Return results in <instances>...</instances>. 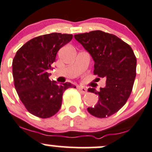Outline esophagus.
Returning a JSON list of instances; mask_svg holds the SVG:
<instances>
[{
  "mask_svg": "<svg viewBox=\"0 0 152 152\" xmlns=\"http://www.w3.org/2000/svg\"><path fill=\"white\" fill-rule=\"evenodd\" d=\"M78 89H79V92H80L81 93H82V94H86L87 92V89L86 88H84V87H78Z\"/></svg>",
  "mask_w": 152,
  "mask_h": 152,
  "instance_id": "34e87169",
  "label": "esophagus"
}]
</instances>
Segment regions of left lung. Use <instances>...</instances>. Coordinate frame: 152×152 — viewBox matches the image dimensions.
<instances>
[{"instance_id": "8db88e82", "label": "left lung", "mask_w": 152, "mask_h": 152, "mask_svg": "<svg viewBox=\"0 0 152 152\" xmlns=\"http://www.w3.org/2000/svg\"><path fill=\"white\" fill-rule=\"evenodd\" d=\"M74 38L92 56L94 74L106 79L104 88L88 89L99 100L87 111L97 118L111 116L125 104L132 92L137 63L133 51L117 36L101 30L76 34Z\"/></svg>"}]
</instances>
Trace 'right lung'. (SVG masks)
Returning <instances> with one entry per match:
<instances>
[{"mask_svg":"<svg viewBox=\"0 0 152 152\" xmlns=\"http://www.w3.org/2000/svg\"><path fill=\"white\" fill-rule=\"evenodd\" d=\"M73 38L71 34L52 33L25 43L16 53L12 62L14 87L28 111L42 119L58 112L63 92L75 86L69 82L57 84L50 81L48 71L52 69L57 52Z\"/></svg>","mask_w":152,"mask_h":152,"instance_id":"add662e5","label":"right lung"}]
</instances>
